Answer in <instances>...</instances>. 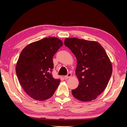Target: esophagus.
Returning a JSON list of instances; mask_svg holds the SVG:
<instances>
[{
	"label": "esophagus",
	"mask_w": 127,
	"mask_h": 127,
	"mask_svg": "<svg viewBox=\"0 0 127 127\" xmlns=\"http://www.w3.org/2000/svg\"><path fill=\"white\" fill-rule=\"evenodd\" d=\"M71 76V72H69V73L68 74V75L64 76V79H65V80L66 79H69V77H70Z\"/></svg>",
	"instance_id": "1"
}]
</instances>
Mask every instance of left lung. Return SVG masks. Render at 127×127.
I'll return each instance as SVG.
<instances>
[{"mask_svg": "<svg viewBox=\"0 0 127 127\" xmlns=\"http://www.w3.org/2000/svg\"><path fill=\"white\" fill-rule=\"evenodd\" d=\"M64 45L77 59L75 73L79 85L71 91L72 95L82 101L95 99L106 87L112 75V64L106 52L94 41L66 38Z\"/></svg>", "mask_w": 127, "mask_h": 127, "instance_id": "obj_1", "label": "left lung"}]
</instances>
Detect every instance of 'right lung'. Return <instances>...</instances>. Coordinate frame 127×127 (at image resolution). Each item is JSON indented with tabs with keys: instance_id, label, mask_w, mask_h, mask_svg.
<instances>
[{
	"instance_id": "right-lung-1",
	"label": "right lung",
	"mask_w": 127,
	"mask_h": 127,
	"mask_svg": "<svg viewBox=\"0 0 127 127\" xmlns=\"http://www.w3.org/2000/svg\"><path fill=\"white\" fill-rule=\"evenodd\" d=\"M63 45L57 37H45L29 44L21 52L16 72L20 85L31 98L45 100L55 92L61 80L52 76V58Z\"/></svg>"
}]
</instances>
